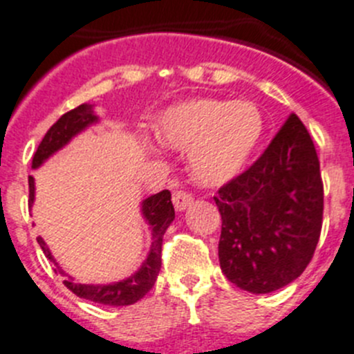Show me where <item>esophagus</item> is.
I'll return each instance as SVG.
<instances>
[{
  "label": "esophagus",
  "mask_w": 354,
  "mask_h": 354,
  "mask_svg": "<svg viewBox=\"0 0 354 354\" xmlns=\"http://www.w3.org/2000/svg\"><path fill=\"white\" fill-rule=\"evenodd\" d=\"M192 203H194V197L190 196V194L183 192V190H176V192L173 194V204L174 207H176V211L187 209Z\"/></svg>",
  "instance_id": "34e87169"
}]
</instances>
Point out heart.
<instances>
[{"instance_id":"obj_1","label":"heart","mask_w":354,"mask_h":354,"mask_svg":"<svg viewBox=\"0 0 354 354\" xmlns=\"http://www.w3.org/2000/svg\"><path fill=\"white\" fill-rule=\"evenodd\" d=\"M263 129V115L255 102L197 97L162 113L153 131L166 147L190 150V173L197 183L220 187L250 166Z\"/></svg>"}]
</instances>
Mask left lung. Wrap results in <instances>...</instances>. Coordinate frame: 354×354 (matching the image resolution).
Returning a JSON list of instances; mask_svg holds the SVG:
<instances>
[{
  "instance_id": "left-lung-1",
  "label": "left lung",
  "mask_w": 354,
  "mask_h": 354,
  "mask_svg": "<svg viewBox=\"0 0 354 354\" xmlns=\"http://www.w3.org/2000/svg\"><path fill=\"white\" fill-rule=\"evenodd\" d=\"M214 203L222 214L218 259L230 283L270 293L304 272L322 234L323 181L315 143L295 113Z\"/></svg>"
}]
</instances>
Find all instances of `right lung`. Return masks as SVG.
Returning a JSON list of instances; mask_svg holds the SVG:
<instances>
[{
    "instance_id": "1",
    "label": "right lung",
    "mask_w": 354,
    "mask_h": 354,
    "mask_svg": "<svg viewBox=\"0 0 354 354\" xmlns=\"http://www.w3.org/2000/svg\"><path fill=\"white\" fill-rule=\"evenodd\" d=\"M97 122V117L92 111L91 104H80L75 110L68 111V113L62 115L54 125L47 131L45 138L41 140V143L38 145V150L35 151V157H32V167L41 166L43 162L47 160L52 153L59 150V148L64 147L73 136H77L78 132L84 131L85 127H88L91 124ZM29 206L35 201V178L29 176ZM143 216L147 218V222L151 227V246L150 253H148V259L145 260V263L141 266V269L138 272L132 274L131 277L124 279V281L111 283V285H82L77 283L71 276L64 272V270L59 267V263L55 262V259L52 257L50 250L47 248L45 241L41 237H36L39 248L43 250L45 257L54 263L55 272L66 276L64 285L71 290L73 293L80 299L91 300V302L104 304V306H131V304L138 302V300L143 299L148 292L151 290V286L155 285L158 276V270L162 266V237L164 232L167 230V227L171 225V222L174 220V207L171 203V192L169 190H162V192L155 194V196L148 197L143 201Z\"/></svg>"
}]
</instances>
